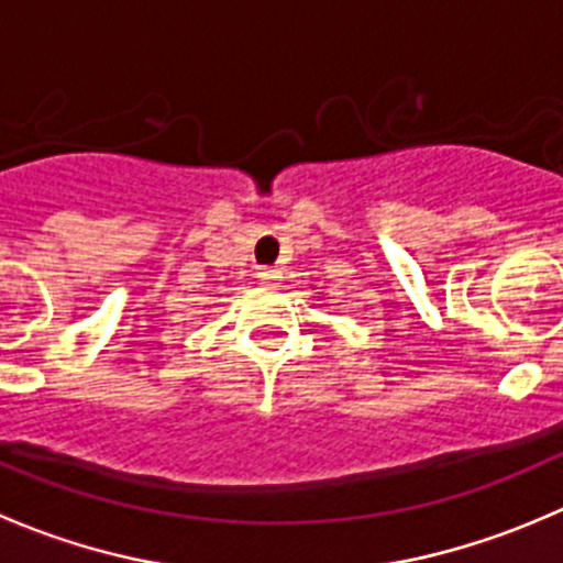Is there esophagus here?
<instances>
[{"label":"esophagus","mask_w":563,"mask_h":563,"mask_svg":"<svg viewBox=\"0 0 563 563\" xmlns=\"http://www.w3.org/2000/svg\"><path fill=\"white\" fill-rule=\"evenodd\" d=\"M258 280L264 283V286H277V283L283 280V272L280 269H258Z\"/></svg>","instance_id":"34e87169"}]
</instances>
